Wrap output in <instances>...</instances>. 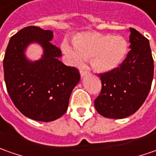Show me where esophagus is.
I'll return each instance as SVG.
<instances>
[{
    "label": "esophagus",
    "instance_id": "esophagus-1",
    "mask_svg": "<svg viewBox=\"0 0 156 156\" xmlns=\"http://www.w3.org/2000/svg\"><path fill=\"white\" fill-rule=\"evenodd\" d=\"M88 71H83V70H80V75H81V77H83L84 75H87L89 74Z\"/></svg>",
    "mask_w": 156,
    "mask_h": 156
}]
</instances>
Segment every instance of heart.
<instances>
[{"label": "heart", "mask_w": 156, "mask_h": 156, "mask_svg": "<svg viewBox=\"0 0 156 156\" xmlns=\"http://www.w3.org/2000/svg\"><path fill=\"white\" fill-rule=\"evenodd\" d=\"M74 46L66 41L62 43V50L75 66L83 65L90 58L92 67L102 73L117 68L125 59L129 50L128 42L122 36L109 34L86 33L74 41Z\"/></svg>", "instance_id": "1"}]
</instances>
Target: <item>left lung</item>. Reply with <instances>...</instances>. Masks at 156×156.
Wrapping results in <instances>:
<instances>
[{"instance_id": "left-lung-1", "label": "left lung", "mask_w": 156, "mask_h": 156, "mask_svg": "<svg viewBox=\"0 0 156 156\" xmlns=\"http://www.w3.org/2000/svg\"><path fill=\"white\" fill-rule=\"evenodd\" d=\"M129 30L130 50L125 59L117 68L98 74L102 89L95 108L107 118L121 119L134 114L151 88L154 60L149 41L137 30Z\"/></svg>"}]
</instances>
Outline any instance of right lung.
<instances>
[{
  "instance_id": "add662e5",
  "label": "right lung",
  "mask_w": 156,
  "mask_h": 156,
  "mask_svg": "<svg viewBox=\"0 0 156 156\" xmlns=\"http://www.w3.org/2000/svg\"><path fill=\"white\" fill-rule=\"evenodd\" d=\"M52 32L30 26L11 37L3 59L4 79L15 107L27 117L51 122L67 110L73 88L80 79L76 67L58 60L61 50L52 45ZM32 42L41 44L44 54L40 61L28 62L25 47Z\"/></svg>"
}]
</instances>
